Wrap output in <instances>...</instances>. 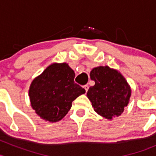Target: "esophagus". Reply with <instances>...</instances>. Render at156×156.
I'll use <instances>...</instances> for the list:
<instances>
[{"label":"esophagus","instance_id":"esophagus-1","mask_svg":"<svg viewBox=\"0 0 156 156\" xmlns=\"http://www.w3.org/2000/svg\"><path fill=\"white\" fill-rule=\"evenodd\" d=\"M83 88H84V89L85 90V91H86V92H87V90H88V88H89V87H88V85H87V84H85V85H84V86H83Z\"/></svg>","mask_w":156,"mask_h":156}]
</instances>
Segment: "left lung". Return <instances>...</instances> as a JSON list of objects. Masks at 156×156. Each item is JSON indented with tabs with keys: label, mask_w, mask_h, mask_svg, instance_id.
Segmentation results:
<instances>
[{
	"label": "left lung",
	"mask_w": 156,
	"mask_h": 156,
	"mask_svg": "<svg viewBox=\"0 0 156 156\" xmlns=\"http://www.w3.org/2000/svg\"><path fill=\"white\" fill-rule=\"evenodd\" d=\"M90 76L95 84L89 88L87 97L94 111L108 120L121 115L131 96V89L125 77L107 66L94 68Z\"/></svg>",
	"instance_id": "left-lung-1"
}]
</instances>
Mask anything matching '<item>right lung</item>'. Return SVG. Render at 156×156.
<instances>
[{
  "instance_id": "right-lung-1",
  "label": "right lung",
  "mask_w": 156,
  "mask_h": 156,
  "mask_svg": "<svg viewBox=\"0 0 156 156\" xmlns=\"http://www.w3.org/2000/svg\"><path fill=\"white\" fill-rule=\"evenodd\" d=\"M75 72L66 62L52 63L31 83V106L41 119L56 122L63 119L72 103L85 90L74 81Z\"/></svg>"
}]
</instances>
